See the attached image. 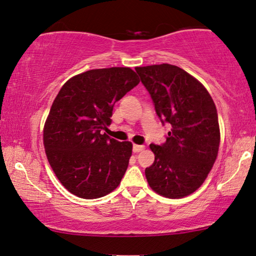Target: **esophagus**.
I'll return each mask as SVG.
<instances>
[{
    "mask_svg": "<svg viewBox=\"0 0 256 256\" xmlns=\"http://www.w3.org/2000/svg\"><path fill=\"white\" fill-rule=\"evenodd\" d=\"M144 148V144H133V152H139Z\"/></svg>",
    "mask_w": 256,
    "mask_h": 256,
    "instance_id": "34e87169",
    "label": "esophagus"
}]
</instances>
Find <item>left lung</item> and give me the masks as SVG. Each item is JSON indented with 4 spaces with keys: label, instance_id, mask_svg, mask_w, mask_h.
Masks as SVG:
<instances>
[{
    "label": "left lung",
    "instance_id": "left-lung-1",
    "mask_svg": "<svg viewBox=\"0 0 256 256\" xmlns=\"http://www.w3.org/2000/svg\"><path fill=\"white\" fill-rule=\"evenodd\" d=\"M156 115L171 130L162 144H150L155 161L146 168L152 190L170 199L196 190L215 163L220 147L216 106L204 85L171 64L136 68Z\"/></svg>",
    "mask_w": 256,
    "mask_h": 256
}]
</instances>
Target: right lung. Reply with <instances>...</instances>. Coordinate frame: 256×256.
Returning <instances> with one entry per match:
<instances>
[{
    "label": "right lung",
    "mask_w": 256,
    "mask_h": 256,
    "mask_svg": "<svg viewBox=\"0 0 256 256\" xmlns=\"http://www.w3.org/2000/svg\"><path fill=\"white\" fill-rule=\"evenodd\" d=\"M139 82L130 68H109L74 76L62 86L46 120L44 144L49 164L68 192L98 199L120 185L132 144L102 131L112 124L116 102Z\"/></svg>",
    "instance_id": "1"
}]
</instances>
